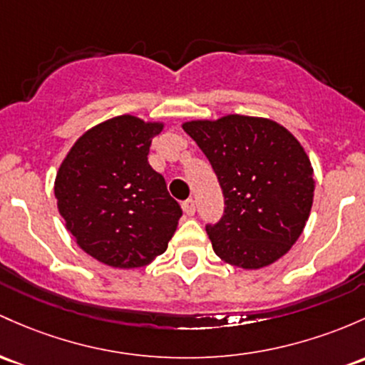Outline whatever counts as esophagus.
I'll use <instances>...</instances> for the list:
<instances>
[{
    "label": "esophagus",
    "mask_w": 365,
    "mask_h": 365,
    "mask_svg": "<svg viewBox=\"0 0 365 365\" xmlns=\"http://www.w3.org/2000/svg\"><path fill=\"white\" fill-rule=\"evenodd\" d=\"M182 210L187 216H194L195 213V201L194 199H187V201L182 202Z\"/></svg>",
    "instance_id": "obj_1"
}]
</instances>
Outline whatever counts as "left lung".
<instances>
[{
  "mask_svg": "<svg viewBox=\"0 0 365 365\" xmlns=\"http://www.w3.org/2000/svg\"><path fill=\"white\" fill-rule=\"evenodd\" d=\"M218 176L225 211L206 232L216 256L258 270L302 235L314 202V168L302 143L267 118L228 114L182 124Z\"/></svg>",
  "mask_w": 365,
  "mask_h": 365,
  "instance_id": "8db88e82",
  "label": "left lung"
}]
</instances>
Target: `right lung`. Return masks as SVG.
I'll use <instances>...</instances> for the list:
<instances>
[{
    "mask_svg": "<svg viewBox=\"0 0 365 365\" xmlns=\"http://www.w3.org/2000/svg\"><path fill=\"white\" fill-rule=\"evenodd\" d=\"M163 123L118 115L76 140L55 178L58 213L76 244L114 268L149 265L182 216L147 155Z\"/></svg>",
    "mask_w": 365,
    "mask_h": 365,
    "instance_id": "1",
    "label": "right lung"
}]
</instances>
